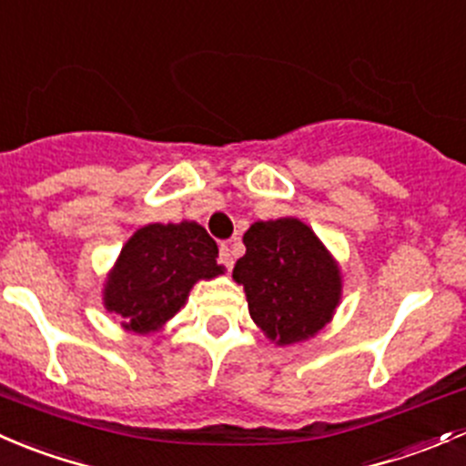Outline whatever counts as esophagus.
<instances>
[{
  "label": "esophagus",
  "instance_id": "34e87169",
  "mask_svg": "<svg viewBox=\"0 0 466 466\" xmlns=\"http://www.w3.org/2000/svg\"><path fill=\"white\" fill-rule=\"evenodd\" d=\"M219 265H224L227 269H231L233 267V251L228 244H222V247H219Z\"/></svg>",
  "mask_w": 466,
  "mask_h": 466
}]
</instances>
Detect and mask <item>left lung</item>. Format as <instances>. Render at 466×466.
<instances>
[{
  "instance_id": "obj_1",
  "label": "left lung",
  "mask_w": 466,
  "mask_h": 466,
  "mask_svg": "<svg viewBox=\"0 0 466 466\" xmlns=\"http://www.w3.org/2000/svg\"><path fill=\"white\" fill-rule=\"evenodd\" d=\"M247 253L233 279L244 285L248 315L276 344L312 338L339 301V269L303 222H256L244 233Z\"/></svg>"
}]
</instances>
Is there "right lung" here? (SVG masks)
I'll return each instance as SVG.
<instances>
[{"label": "right lung", "instance_id": "right-lung-1", "mask_svg": "<svg viewBox=\"0 0 466 466\" xmlns=\"http://www.w3.org/2000/svg\"><path fill=\"white\" fill-rule=\"evenodd\" d=\"M218 253L199 224H149L124 244L106 283V308L133 333L160 329L181 310L197 280L222 274Z\"/></svg>", "mask_w": 466, "mask_h": 466}]
</instances>
